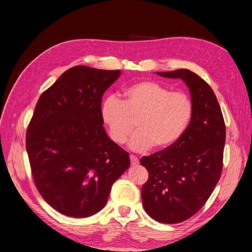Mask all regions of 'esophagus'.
Segmentation results:
<instances>
[{"mask_svg":"<svg viewBox=\"0 0 252 252\" xmlns=\"http://www.w3.org/2000/svg\"><path fill=\"white\" fill-rule=\"evenodd\" d=\"M130 160H131V165H132V166L138 165V163H139L138 158H137L136 157H135V156H130Z\"/></svg>","mask_w":252,"mask_h":252,"instance_id":"34e87169","label":"esophagus"}]
</instances>
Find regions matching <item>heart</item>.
<instances>
[{
  "mask_svg": "<svg viewBox=\"0 0 252 252\" xmlns=\"http://www.w3.org/2000/svg\"><path fill=\"white\" fill-rule=\"evenodd\" d=\"M189 96L153 81L137 82L122 90L121 101L114 95L101 104L103 124L114 143L122 145L136 121L137 132L128 146L134 151H147L152 146L166 149L182 137L192 117Z\"/></svg>",
  "mask_w": 252,
  "mask_h": 252,
  "instance_id": "1",
  "label": "heart"
}]
</instances>
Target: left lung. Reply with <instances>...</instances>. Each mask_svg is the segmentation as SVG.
Here are the masks:
<instances>
[{
    "label": "left lung",
    "instance_id": "1",
    "mask_svg": "<svg viewBox=\"0 0 252 252\" xmlns=\"http://www.w3.org/2000/svg\"><path fill=\"white\" fill-rule=\"evenodd\" d=\"M181 79L193 106L186 131L166 149L144 157L149 172L141 189L147 214L163 223L182 222L202 208L221 175L225 126L220 106L209 84L188 69L157 72Z\"/></svg>",
    "mask_w": 252,
    "mask_h": 252
}]
</instances>
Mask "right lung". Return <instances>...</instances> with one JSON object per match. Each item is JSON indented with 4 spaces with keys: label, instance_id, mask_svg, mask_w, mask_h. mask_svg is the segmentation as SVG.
<instances>
[{
    "label": "right lung",
    "instance_id": "1",
    "mask_svg": "<svg viewBox=\"0 0 252 252\" xmlns=\"http://www.w3.org/2000/svg\"><path fill=\"white\" fill-rule=\"evenodd\" d=\"M120 74L72 67L36 104L27 134L32 175L43 199L66 216L101 211L130 166L128 153L107 136L100 114L103 94Z\"/></svg>",
    "mask_w": 252,
    "mask_h": 252
}]
</instances>
